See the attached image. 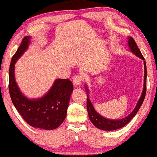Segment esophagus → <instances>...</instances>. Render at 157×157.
<instances>
[{"label":"esophagus","instance_id":"obj_1","mask_svg":"<svg viewBox=\"0 0 157 157\" xmlns=\"http://www.w3.org/2000/svg\"><path fill=\"white\" fill-rule=\"evenodd\" d=\"M82 81H83V76L80 75V74H76V75L74 76L73 83L75 86H80V84L82 83Z\"/></svg>","mask_w":157,"mask_h":157}]
</instances>
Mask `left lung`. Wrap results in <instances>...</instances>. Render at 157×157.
Returning <instances> with one entry per match:
<instances>
[{
  "label": "left lung",
  "instance_id": "8db88e82",
  "mask_svg": "<svg viewBox=\"0 0 157 157\" xmlns=\"http://www.w3.org/2000/svg\"><path fill=\"white\" fill-rule=\"evenodd\" d=\"M128 44L129 49L131 51L136 55L137 57L143 60L144 62V84H143V90L142 92L141 96L138 102H137L136 107L132 110V112L128 115L127 117L123 118L120 119H109L107 118L102 117L100 114L96 112L95 108H94L93 104L91 103V101L89 99V89L87 85H85V89L88 95H87V110H88V117L90 119V121L93 123L94 126L102 130V131H114V130L119 129L121 128L126 126L129 123L132 118L136 115L137 112L140 107L143 105L144 99L145 98L146 94V85H147V67H146V62L144 61V57L142 55L140 50H139L138 47L137 46V44L133 38L132 37H128Z\"/></svg>",
  "mask_w": 157,
  "mask_h": 157
}]
</instances>
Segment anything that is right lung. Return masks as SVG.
Returning a JSON list of instances; mask_svg holds the SVG:
<instances>
[{
	"mask_svg": "<svg viewBox=\"0 0 157 157\" xmlns=\"http://www.w3.org/2000/svg\"><path fill=\"white\" fill-rule=\"evenodd\" d=\"M30 36L23 38L13 55L9 69V92L13 105L24 120L33 128L53 130L58 128L67 116L73 84L69 79L58 78L41 98H26L19 88L14 76V65L31 42Z\"/></svg>",
	"mask_w": 157,
	"mask_h": 157,
	"instance_id": "1",
	"label": "right lung"
}]
</instances>
